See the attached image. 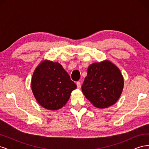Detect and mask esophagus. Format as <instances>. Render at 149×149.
Wrapping results in <instances>:
<instances>
[{"label":"esophagus","instance_id":"obj_1","mask_svg":"<svg viewBox=\"0 0 149 149\" xmlns=\"http://www.w3.org/2000/svg\"><path fill=\"white\" fill-rule=\"evenodd\" d=\"M76 86H77V88L79 89L81 88V83L79 81L76 82Z\"/></svg>","mask_w":149,"mask_h":149}]
</instances>
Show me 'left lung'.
<instances>
[{"label":"left lung","instance_id":"1","mask_svg":"<svg viewBox=\"0 0 149 149\" xmlns=\"http://www.w3.org/2000/svg\"><path fill=\"white\" fill-rule=\"evenodd\" d=\"M123 87L124 79L119 69L106 60L94 63L88 67L81 89L93 106L106 108L117 102Z\"/></svg>","mask_w":149,"mask_h":149}]
</instances>
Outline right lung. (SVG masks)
<instances>
[{"label": "right lung", "mask_w": 149, "mask_h": 149, "mask_svg": "<svg viewBox=\"0 0 149 149\" xmlns=\"http://www.w3.org/2000/svg\"><path fill=\"white\" fill-rule=\"evenodd\" d=\"M31 86L38 102L49 110L59 109L65 105L76 88L61 65L49 61H44L37 67Z\"/></svg>", "instance_id": "1"}]
</instances>
